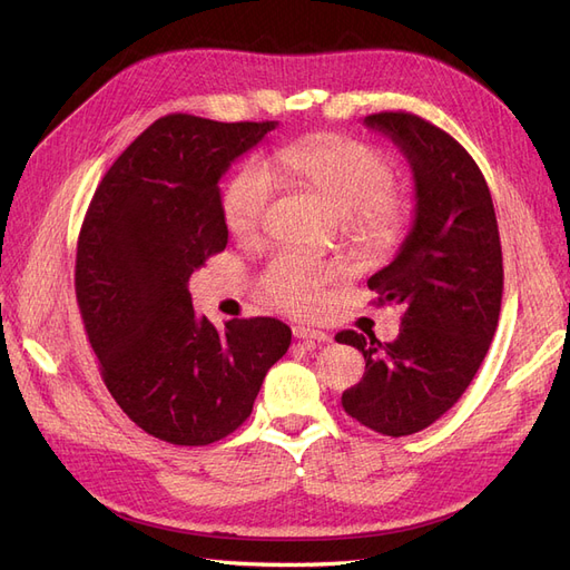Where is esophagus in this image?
Here are the masks:
<instances>
[{
	"label": "esophagus",
	"mask_w": 570,
	"mask_h": 570,
	"mask_svg": "<svg viewBox=\"0 0 570 570\" xmlns=\"http://www.w3.org/2000/svg\"><path fill=\"white\" fill-rule=\"evenodd\" d=\"M295 337L297 340H306V342H327L331 340V335L323 333V331H316V327H308V325H295Z\"/></svg>",
	"instance_id": "esophagus-1"
}]
</instances>
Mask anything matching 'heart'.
Returning <instances> with one entry per match:
<instances>
[{
    "label": "heart",
    "mask_w": 570,
    "mask_h": 570,
    "mask_svg": "<svg viewBox=\"0 0 570 570\" xmlns=\"http://www.w3.org/2000/svg\"><path fill=\"white\" fill-rule=\"evenodd\" d=\"M283 174L312 187L342 216L344 230L371 252L390 249L411 220V202L394 189L396 166L390 154L364 140L335 132L308 135L275 154ZM275 199V180L264 164H249L223 195V218L235 235L264 228ZM344 281V268L299 252H283L268 264L262 289L266 299L292 314H314L325 289Z\"/></svg>",
    "instance_id": "1"
}]
</instances>
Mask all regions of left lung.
<instances>
[{"label": "left lung", "instance_id": "1", "mask_svg": "<svg viewBox=\"0 0 570 570\" xmlns=\"http://www.w3.org/2000/svg\"><path fill=\"white\" fill-rule=\"evenodd\" d=\"M392 137L416 180V218L394 262L368 278L377 304L404 308L400 335L342 331L366 361L342 406L375 433L413 435L450 411L475 377L497 331L504 266L485 176L450 132L409 111L366 116Z\"/></svg>", "mask_w": 570, "mask_h": 570}]
</instances>
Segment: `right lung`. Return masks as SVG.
Returning <instances> with one entry per match:
<instances>
[{
  "label": "right lung",
  "instance_id": "add662e5",
  "mask_svg": "<svg viewBox=\"0 0 570 570\" xmlns=\"http://www.w3.org/2000/svg\"><path fill=\"white\" fill-rule=\"evenodd\" d=\"M275 120L168 114L120 154L78 235L76 299L101 381L145 433L202 446L243 425L292 340L278 318L216 331L187 283L226 249L218 180Z\"/></svg>",
  "mask_w": 570,
  "mask_h": 570
}]
</instances>
